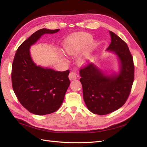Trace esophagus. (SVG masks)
I'll return each instance as SVG.
<instances>
[{
    "instance_id": "obj_1",
    "label": "esophagus",
    "mask_w": 147,
    "mask_h": 147,
    "mask_svg": "<svg viewBox=\"0 0 147 147\" xmlns=\"http://www.w3.org/2000/svg\"><path fill=\"white\" fill-rule=\"evenodd\" d=\"M77 77H78V75L77 74V73L74 71L70 72L69 75V78L70 80H74Z\"/></svg>"
}]
</instances>
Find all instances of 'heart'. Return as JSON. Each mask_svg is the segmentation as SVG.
I'll return each mask as SVG.
<instances>
[{"label":"heart","instance_id":"1","mask_svg":"<svg viewBox=\"0 0 147 147\" xmlns=\"http://www.w3.org/2000/svg\"><path fill=\"white\" fill-rule=\"evenodd\" d=\"M91 38L92 37L90 34L84 33L74 35L65 42L64 46V52L69 55H75L84 45L90 41ZM92 44H94L93 42ZM84 62V59L83 58L78 59V63L80 64H83Z\"/></svg>","mask_w":147,"mask_h":147}]
</instances>
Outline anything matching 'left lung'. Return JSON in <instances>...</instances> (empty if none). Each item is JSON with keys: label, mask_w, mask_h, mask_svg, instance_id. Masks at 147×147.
<instances>
[{"label": "left lung", "mask_w": 147, "mask_h": 147, "mask_svg": "<svg viewBox=\"0 0 147 147\" xmlns=\"http://www.w3.org/2000/svg\"><path fill=\"white\" fill-rule=\"evenodd\" d=\"M109 33L111 42L106 50L117 57L119 72L108 75L93 63L80 70L85 104L90 112L98 115L108 114L122 107L134 82L133 58L127 44L114 33Z\"/></svg>", "instance_id": "8db88e82"}]
</instances>
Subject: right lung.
<instances>
[{
	"label": "right lung",
	"mask_w": 147,
	"mask_h": 147,
	"mask_svg": "<svg viewBox=\"0 0 147 147\" xmlns=\"http://www.w3.org/2000/svg\"><path fill=\"white\" fill-rule=\"evenodd\" d=\"M59 30H38L20 45L14 58L11 72L13 90L21 105L34 114L45 115L57 111L70 85L69 70L58 72L37 65L30 55V47L42 35L56 33Z\"/></svg>",
	"instance_id": "1"
}]
</instances>
